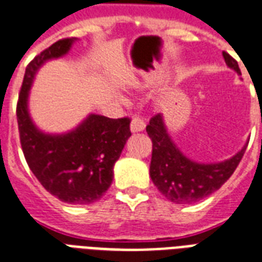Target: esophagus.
I'll return each mask as SVG.
<instances>
[{
  "label": "esophagus",
  "mask_w": 262,
  "mask_h": 262,
  "mask_svg": "<svg viewBox=\"0 0 262 262\" xmlns=\"http://www.w3.org/2000/svg\"><path fill=\"white\" fill-rule=\"evenodd\" d=\"M145 129V122L139 117H135L130 122V130L132 133H137V132H143Z\"/></svg>",
  "instance_id": "obj_1"
}]
</instances>
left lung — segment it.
<instances>
[{"label": "left lung", "mask_w": 262, "mask_h": 262, "mask_svg": "<svg viewBox=\"0 0 262 262\" xmlns=\"http://www.w3.org/2000/svg\"><path fill=\"white\" fill-rule=\"evenodd\" d=\"M229 69L241 75L237 61L223 52ZM262 122V119H261ZM147 133L152 140V158L149 165V176L159 192L177 205H191L209 196L224 184L232 176L247 148L243 145L233 157L223 162H195L184 154L167 133L162 114L151 118L147 125Z\"/></svg>", "instance_id": "1"}]
</instances>
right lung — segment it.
<instances>
[{"label":"right lung","mask_w":262,"mask_h":262,"mask_svg":"<svg viewBox=\"0 0 262 262\" xmlns=\"http://www.w3.org/2000/svg\"><path fill=\"white\" fill-rule=\"evenodd\" d=\"M77 38H66L35 56L26 69L17 101L20 143L27 165L42 187L61 202L91 205L110 188L117 162L130 137L129 118L89 114L75 129L51 135L39 130L29 111L34 77L48 60L67 55Z\"/></svg>","instance_id":"obj_1"}]
</instances>
